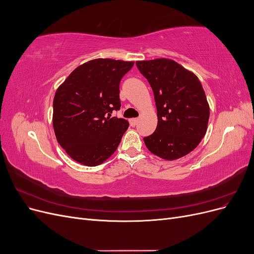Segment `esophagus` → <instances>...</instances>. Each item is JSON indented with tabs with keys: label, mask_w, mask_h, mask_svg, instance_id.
Returning <instances> with one entry per match:
<instances>
[{
	"label": "esophagus",
	"mask_w": 254,
	"mask_h": 254,
	"mask_svg": "<svg viewBox=\"0 0 254 254\" xmlns=\"http://www.w3.org/2000/svg\"><path fill=\"white\" fill-rule=\"evenodd\" d=\"M129 122H130V125L135 126L137 124V122H139V119H131Z\"/></svg>",
	"instance_id": "1"
}]
</instances>
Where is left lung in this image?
I'll return each mask as SVG.
<instances>
[{
  "instance_id": "obj_1",
  "label": "left lung",
  "mask_w": 254,
  "mask_h": 254,
  "mask_svg": "<svg viewBox=\"0 0 254 254\" xmlns=\"http://www.w3.org/2000/svg\"><path fill=\"white\" fill-rule=\"evenodd\" d=\"M155 95L158 125L144 142L150 152L176 160L194 150L203 139L210 107L197 76L176 61L159 58L136 61Z\"/></svg>"
}]
</instances>
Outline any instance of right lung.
Wrapping results in <instances>:
<instances>
[{
  "instance_id": "add662e5",
  "label": "right lung",
  "mask_w": 254,
  "mask_h": 254,
  "mask_svg": "<svg viewBox=\"0 0 254 254\" xmlns=\"http://www.w3.org/2000/svg\"><path fill=\"white\" fill-rule=\"evenodd\" d=\"M132 61L94 59L76 67L57 89L53 102L56 139L68 156L87 166L111 157L128 129L120 110V82Z\"/></svg>"
}]
</instances>
